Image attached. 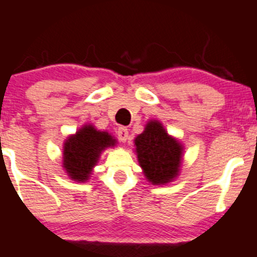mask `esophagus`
I'll return each instance as SVG.
<instances>
[{"mask_svg": "<svg viewBox=\"0 0 257 257\" xmlns=\"http://www.w3.org/2000/svg\"><path fill=\"white\" fill-rule=\"evenodd\" d=\"M117 135H118V139L122 141V143H125V141L129 139L128 129H126L125 126H119L118 131H117Z\"/></svg>", "mask_w": 257, "mask_h": 257, "instance_id": "esophagus-1", "label": "esophagus"}]
</instances>
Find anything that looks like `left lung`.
Segmentation results:
<instances>
[{"mask_svg":"<svg viewBox=\"0 0 257 257\" xmlns=\"http://www.w3.org/2000/svg\"><path fill=\"white\" fill-rule=\"evenodd\" d=\"M138 161L153 185H166L179 175L184 147L158 120H150L134 140Z\"/></svg>","mask_w":257,"mask_h":257,"instance_id":"1","label":"left lung"}]
</instances>
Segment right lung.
<instances>
[{
  "label": "right lung",
  "mask_w": 257,
  "mask_h": 257,
  "mask_svg": "<svg viewBox=\"0 0 257 257\" xmlns=\"http://www.w3.org/2000/svg\"><path fill=\"white\" fill-rule=\"evenodd\" d=\"M116 143V139L107 132L96 131L90 124L83 125L64 143L65 172L75 181H87L101 152L107 147H113Z\"/></svg>",
  "instance_id": "add662e5"
}]
</instances>
